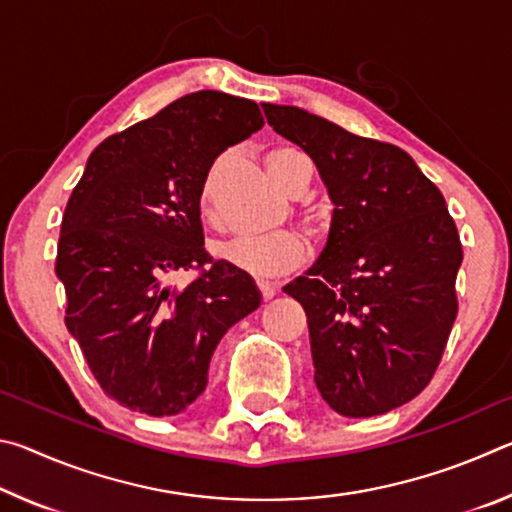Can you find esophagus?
I'll return each instance as SVG.
<instances>
[{
    "label": "esophagus",
    "mask_w": 512,
    "mask_h": 512,
    "mask_svg": "<svg viewBox=\"0 0 512 512\" xmlns=\"http://www.w3.org/2000/svg\"><path fill=\"white\" fill-rule=\"evenodd\" d=\"M257 291H259V296H262L264 302H268L275 296V289L271 287V284H264V282H257Z\"/></svg>",
    "instance_id": "esophagus-1"
}]
</instances>
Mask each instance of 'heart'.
Listing matches in <instances>:
<instances>
[{"mask_svg": "<svg viewBox=\"0 0 512 512\" xmlns=\"http://www.w3.org/2000/svg\"><path fill=\"white\" fill-rule=\"evenodd\" d=\"M266 167L271 171L275 183L291 196L305 192L311 180V162L307 160V155L298 149H291V146H277L268 153ZM214 180L216 169L210 171L203 185V207L212 201ZM298 223L305 235L318 237L325 228V216L316 207H305V210L298 212ZM219 257L239 268L241 273L255 277V280H275V277H284L296 271L302 259H305V246L293 232L277 230L266 237L225 244L219 248Z\"/></svg>", "mask_w": 512, "mask_h": 512, "instance_id": "1", "label": "heart"}]
</instances>
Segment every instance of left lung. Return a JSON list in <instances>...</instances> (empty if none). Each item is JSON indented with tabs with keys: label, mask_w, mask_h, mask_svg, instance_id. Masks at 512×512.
I'll return each mask as SVG.
<instances>
[{
	"label": "left lung",
	"mask_w": 512,
	"mask_h": 512,
	"mask_svg": "<svg viewBox=\"0 0 512 512\" xmlns=\"http://www.w3.org/2000/svg\"><path fill=\"white\" fill-rule=\"evenodd\" d=\"M262 108L316 162L334 203L323 255L284 287L307 314L316 388L345 418L393 411L443 359L463 262L456 223L409 153L307 110Z\"/></svg>",
	"instance_id": "1"
}]
</instances>
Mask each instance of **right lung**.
I'll use <instances>...</instances> for the list:
<instances>
[{
  "instance_id": "add662e5",
  "label": "right lung",
  "mask_w": 512,
  "mask_h": 512,
  "mask_svg": "<svg viewBox=\"0 0 512 512\" xmlns=\"http://www.w3.org/2000/svg\"><path fill=\"white\" fill-rule=\"evenodd\" d=\"M262 126L255 101L187 94L106 137L69 196L56 255L65 325L126 409L185 411L223 334L259 307L250 277L205 253L201 194L214 160ZM189 270L185 288L170 284Z\"/></svg>"
}]
</instances>
